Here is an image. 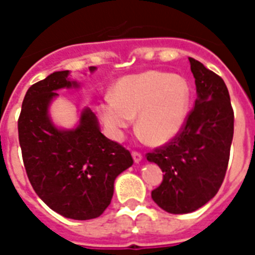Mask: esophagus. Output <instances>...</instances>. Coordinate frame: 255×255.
<instances>
[{
  "label": "esophagus",
  "mask_w": 255,
  "mask_h": 255,
  "mask_svg": "<svg viewBox=\"0 0 255 255\" xmlns=\"http://www.w3.org/2000/svg\"><path fill=\"white\" fill-rule=\"evenodd\" d=\"M131 155H132V158H134L135 163H139V162H140L141 159H143V155H141V153L135 152V150L131 153Z\"/></svg>",
  "instance_id": "1"
}]
</instances>
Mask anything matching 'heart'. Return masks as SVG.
<instances>
[{"label": "heart", "mask_w": 255, "mask_h": 255, "mask_svg": "<svg viewBox=\"0 0 255 255\" xmlns=\"http://www.w3.org/2000/svg\"><path fill=\"white\" fill-rule=\"evenodd\" d=\"M190 108V88L180 75L145 71L121 78L98 106L106 129L120 139L136 116V129L148 143L161 145L179 135Z\"/></svg>", "instance_id": "b5f03b06"}]
</instances>
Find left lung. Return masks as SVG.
Listing matches in <instances>:
<instances>
[{"label": "left lung", "mask_w": 255, "mask_h": 255, "mask_svg": "<svg viewBox=\"0 0 255 255\" xmlns=\"http://www.w3.org/2000/svg\"><path fill=\"white\" fill-rule=\"evenodd\" d=\"M197 100L177 136L147 153L164 172L152 199L163 211L184 215L217 194L224 182L234 136V111L221 76L189 57Z\"/></svg>", "instance_id": "8db88e82"}]
</instances>
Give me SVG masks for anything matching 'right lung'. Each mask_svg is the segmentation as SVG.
Segmentation results:
<instances>
[{
  "label": "right lung",
  "instance_id": "1",
  "mask_svg": "<svg viewBox=\"0 0 255 255\" xmlns=\"http://www.w3.org/2000/svg\"><path fill=\"white\" fill-rule=\"evenodd\" d=\"M69 74L56 71L29 88L17 130L26 175L38 197L58 215L84 221L100 217L110 206L115 179L131 166L132 157L101 132L91 108L83 110L74 129L52 123L48 108L56 91L79 88Z\"/></svg>",
  "mask_w": 255,
  "mask_h": 255
}]
</instances>
